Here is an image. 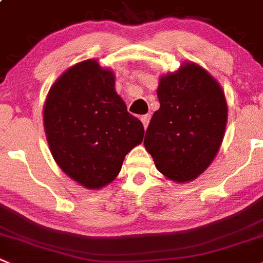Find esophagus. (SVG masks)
Here are the masks:
<instances>
[{"instance_id":"esophagus-1","label":"esophagus","mask_w":263,"mask_h":263,"mask_svg":"<svg viewBox=\"0 0 263 263\" xmlns=\"http://www.w3.org/2000/svg\"><path fill=\"white\" fill-rule=\"evenodd\" d=\"M149 120H151V115H144V116L141 117V121H142V124H143L144 129H146V127L148 126Z\"/></svg>"}]
</instances>
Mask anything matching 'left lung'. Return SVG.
Wrapping results in <instances>:
<instances>
[{
    "mask_svg": "<svg viewBox=\"0 0 263 263\" xmlns=\"http://www.w3.org/2000/svg\"><path fill=\"white\" fill-rule=\"evenodd\" d=\"M160 108L152 116L144 147L157 171L171 181L196 179L212 164L224 137L227 102L219 82L194 62L161 74Z\"/></svg>",
    "mask_w": 263,
    "mask_h": 263,
    "instance_id": "8db88e82",
    "label": "left lung"
}]
</instances>
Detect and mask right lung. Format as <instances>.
I'll use <instances>...</instances> for the list:
<instances>
[{"instance_id": "add662e5", "label": "right lung", "mask_w": 263, "mask_h": 263, "mask_svg": "<svg viewBox=\"0 0 263 263\" xmlns=\"http://www.w3.org/2000/svg\"><path fill=\"white\" fill-rule=\"evenodd\" d=\"M44 127L55 162L76 183L101 190L120 173L144 127L115 90V73L96 59L69 67L47 92Z\"/></svg>"}]
</instances>
